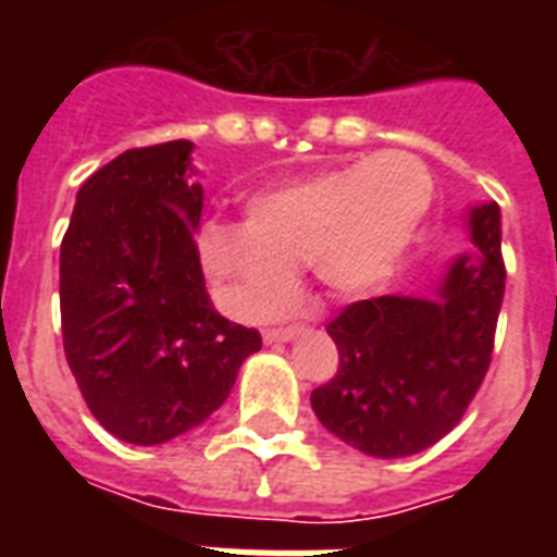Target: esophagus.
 <instances>
[{"instance_id":"obj_1","label":"esophagus","mask_w":557,"mask_h":557,"mask_svg":"<svg viewBox=\"0 0 557 557\" xmlns=\"http://www.w3.org/2000/svg\"><path fill=\"white\" fill-rule=\"evenodd\" d=\"M304 332V326H286V330H265L262 332V341L265 344H288V341H295L297 335Z\"/></svg>"}]
</instances>
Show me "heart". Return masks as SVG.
<instances>
[{
  "instance_id": "heart-1",
  "label": "heart",
  "mask_w": 557,
  "mask_h": 557,
  "mask_svg": "<svg viewBox=\"0 0 557 557\" xmlns=\"http://www.w3.org/2000/svg\"><path fill=\"white\" fill-rule=\"evenodd\" d=\"M433 205V176L410 152H379L312 176L262 187L245 222L213 219L199 260L239 321H265L286 304L306 262L335 297H367L393 280Z\"/></svg>"
}]
</instances>
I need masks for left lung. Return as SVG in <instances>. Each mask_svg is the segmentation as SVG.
Listing matches in <instances>:
<instances>
[{"label": "left lung", "mask_w": 557, "mask_h": 557, "mask_svg": "<svg viewBox=\"0 0 557 557\" xmlns=\"http://www.w3.org/2000/svg\"><path fill=\"white\" fill-rule=\"evenodd\" d=\"M466 231L476 251L457 253L431 297H372L326 326L341 364L312 393V410L326 431L367 457L398 459L431 448L483 384L506 292L500 205H471Z\"/></svg>", "instance_id": "obj_1"}]
</instances>
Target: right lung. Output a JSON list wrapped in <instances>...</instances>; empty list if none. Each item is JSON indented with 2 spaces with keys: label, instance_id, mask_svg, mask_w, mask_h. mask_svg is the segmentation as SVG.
Wrapping results in <instances>:
<instances>
[{
  "label": "right lung",
  "instance_id": "right-lung-1",
  "mask_svg": "<svg viewBox=\"0 0 557 557\" xmlns=\"http://www.w3.org/2000/svg\"><path fill=\"white\" fill-rule=\"evenodd\" d=\"M196 173L193 141L121 152L86 178L60 245L65 358L91 416L129 445L205 422L262 347L210 304Z\"/></svg>",
  "mask_w": 557,
  "mask_h": 557
}]
</instances>
